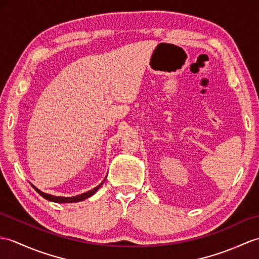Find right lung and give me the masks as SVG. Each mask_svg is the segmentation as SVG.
Instances as JSON below:
<instances>
[{
    "instance_id": "right-lung-1",
    "label": "right lung",
    "mask_w": 259,
    "mask_h": 259,
    "mask_svg": "<svg viewBox=\"0 0 259 259\" xmlns=\"http://www.w3.org/2000/svg\"><path fill=\"white\" fill-rule=\"evenodd\" d=\"M104 182H105V180L97 186V188L90 190V191L86 192V193H82V194H80V195L73 196V197H61V196H54V195H51V194H46V193H44V192L39 191L37 188H35L34 185H32V186L36 190V192H37V193H38L39 195H41V196H43L44 198H46V200H48V201L56 202V203H74V202H80V201H82V200H86V198H88V197H90L92 195H94V194L96 193V192L98 191V189L100 188V186L102 185V183H104Z\"/></svg>"
}]
</instances>
